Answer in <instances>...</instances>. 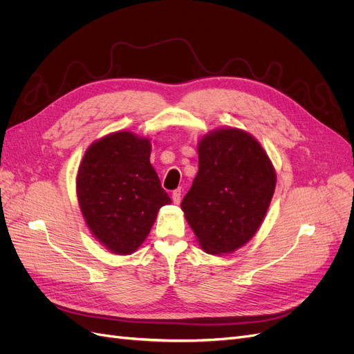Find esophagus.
I'll return each mask as SVG.
<instances>
[{
  "instance_id": "34e87169",
  "label": "esophagus",
  "mask_w": 354,
  "mask_h": 354,
  "mask_svg": "<svg viewBox=\"0 0 354 354\" xmlns=\"http://www.w3.org/2000/svg\"><path fill=\"white\" fill-rule=\"evenodd\" d=\"M180 189H176V191H174L172 192V200H174V203L176 204V205H179L180 204Z\"/></svg>"
}]
</instances>
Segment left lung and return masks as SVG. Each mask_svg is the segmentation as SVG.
Here are the masks:
<instances>
[{"label":"left lung","mask_w":354,"mask_h":354,"mask_svg":"<svg viewBox=\"0 0 354 354\" xmlns=\"http://www.w3.org/2000/svg\"><path fill=\"white\" fill-rule=\"evenodd\" d=\"M198 174L180 208L207 254H232L263 225L276 189V169L259 141L223 127L198 140Z\"/></svg>","instance_id":"left-lung-1"}]
</instances>
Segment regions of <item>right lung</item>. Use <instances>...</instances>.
I'll return each instance as SVG.
<instances>
[{
    "mask_svg": "<svg viewBox=\"0 0 354 354\" xmlns=\"http://www.w3.org/2000/svg\"><path fill=\"white\" fill-rule=\"evenodd\" d=\"M150 153V138L116 131L91 142L78 166L75 192L83 218L112 254L136 252L160 208L172 203Z\"/></svg>",
    "mask_w": 354,
    "mask_h": 354,
    "instance_id": "right-lung-1",
    "label": "right lung"
}]
</instances>
